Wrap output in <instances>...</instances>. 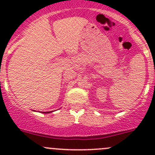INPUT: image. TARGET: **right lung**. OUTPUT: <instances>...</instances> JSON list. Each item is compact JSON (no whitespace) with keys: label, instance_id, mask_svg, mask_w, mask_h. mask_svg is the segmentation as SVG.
<instances>
[{"label":"right lung","instance_id":"obj_1","mask_svg":"<svg viewBox=\"0 0 155 155\" xmlns=\"http://www.w3.org/2000/svg\"><path fill=\"white\" fill-rule=\"evenodd\" d=\"M49 112H43V113H49Z\"/></svg>","mask_w":155,"mask_h":155}]
</instances>
